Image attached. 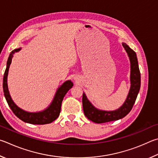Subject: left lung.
Wrapping results in <instances>:
<instances>
[{"instance_id":"1","label":"left lung","mask_w":158,"mask_h":158,"mask_svg":"<svg viewBox=\"0 0 158 158\" xmlns=\"http://www.w3.org/2000/svg\"><path fill=\"white\" fill-rule=\"evenodd\" d=\"M131 62V87L125 102L120 107L112 111H106L96 108L87 98L85 92L82 94V106L85 115L90 121L96 123H106L117 121L128 114L132 110L141 86V74L138 65L136 52L132 50L126 43H122Z\"/></svg>"}]
</instances>
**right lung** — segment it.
<instances>
[{"label": "right lung", "mask_w": 158, "mask_h": 158, "mask_svg": "<svg viewBox=\"0 0 158 158\" xmlns=\"http://www.w3.org/2000/svg\"><path fill=\"white\" fill-rule=\"evenodd\" d=\"M21 48L15 49L10 52V56L8 57L6 69H5L3 76V81H2V88H3L5 99H6L8 106L12 110L14 114L24 122L31 124H37V125L51 123L59 117L61 110V105H62L63 98L66 94L68 92V91L73 86V83L70 80H69V81H65L63 84L61 85L57 88L51 104L42 111L30 112L25 111L23 109L20 108L13 101L10 94L7 85V76L13 55L15 52L21 51Z\"/></svg>", "instance_id": "1"}]
</instances>
